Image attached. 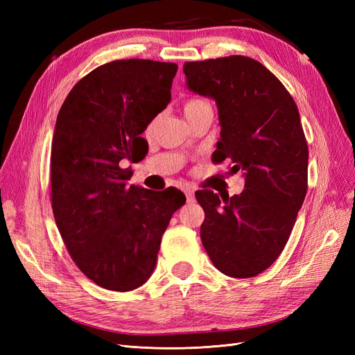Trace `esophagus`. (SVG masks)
Segmentation results:
<instances>
[{"instance_id": "1", "label": "esophagus", "mask_w": 355, "mask_h": 355, "mask_svg": "<svg viewBox=\"0 0 355 355\" xmlns=\"http://www.w3.org/2000/svg\"><path fill=\"white\" fill-rule=\"evenodd\" d=\"M194 189L192 188H185V196H187V201L188 202H194V200H196V196H194Z\"/></svg>"}]
</instances>
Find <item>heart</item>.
<instances>
[{
	"label": "heart",
	"instance_id": "1",
	"mask_svg": "<svg viewBox=\"0 0 355 355\" xmlns=\"http://www.w3.org/2000/svg\"><path fill=\"white\" fill-rule=\"evenodd\" d=\"M206 105V102L201 101V99H197V98H192V99H188L184 105V114H188L191 111H194L197 108H200V106Z\"/></svg>",
	"mask_w": 355,
	"mask_h": 355
}]
</instances>
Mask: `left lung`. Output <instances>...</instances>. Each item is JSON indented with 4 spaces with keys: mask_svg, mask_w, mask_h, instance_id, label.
Masks as SVG:
<instances>
[{
    "mask_svg": "<svg viewBox=\"0 0 355 355\" xmlns=\"http://www.w3.org/2000/svg\"><path fill=\"white\" fill-rule=\"evenodd\" d=\"M187 87L216 102L220 139L214 163L230 159L244 189L228 197L196 192L200 235L210 261L232 278L270 268L290 237L306 196L308 145L297 106L274 73L245 56L184 65Z\"/></svg>",
    "mask_w": 355,
    "mask_h": 355,
    "instance_id": "1",
    "label": "left lung"
}]
</instances>
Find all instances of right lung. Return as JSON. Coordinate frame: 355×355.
<instances>
[{
    "label": "right lung",
    "mask_w": 355,
    "mask_h": 355,
    "mask_svg": "<svg viewBox=\"0 0 355 355\" xmlns=\"http://www.w3.org/2000/svg\"><path fill=\"white\" fill-rule=\"evenodd\" d=\"M176 63L114 60L73 85L58 114L50 157L51 207L67 249L98 286L128 292L157 263L161 237L187 198L176 188L128 187L141 136L171 101Z\"/></svg>",
    "instance_id": "right-lung-1"
}]
</instances>
